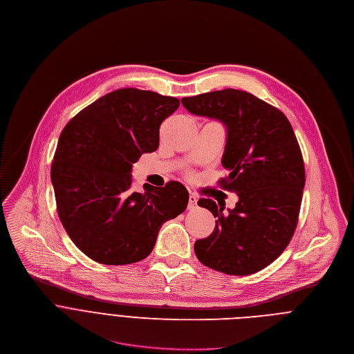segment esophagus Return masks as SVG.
I'll return each instance as SVG.
<instances>
[{"label": "esophagus", "mask_w": 354, "mask_h": 354, "mask_svg": "<svg viewBox=\"0 0 354 354\" xmlns=\"http://www.w3.org/2000/svg\"><path fill=\"white\" fill-rule=\"evenodd\" d=\"M198 196L195 195V194H192V192H189V196H188V209L191 210V209H195L196 206H198Z\"/></svg>", "instance_id": "obj_1"}]
</instances>
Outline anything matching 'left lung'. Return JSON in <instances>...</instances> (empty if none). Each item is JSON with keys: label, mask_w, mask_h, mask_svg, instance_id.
Returning a JSON list of instances; mask_svg holds the SVG:
<instances>
[{"label": "left lung", "mask_w": 354, "mask_h": 354, "mask_svg": "<svg viewBox=\"0 0 354 354\" xmlns=\"http://www.w3.org/2000/svg\"><path fill=\"white\" fill-rule=\"evenodd\" d=\"M181 102L226 125L222 165L230 174L219 184L239 195L229 214L209 198L198 201L218 221L209 237L195 241L196 258L227 274L255 273L285 251L297 226L306 171L295 131L283 113L248 92L223 89Z\"/></svg>", "instance_id": "8db88e82"}]
</instances>
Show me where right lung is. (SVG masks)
Segmentation results:
<instances>
[{
  "mask_svg": "<svg viewBox=\"0 0 354 354\" xmlns=\"http://www.w3.org/2000/svg\"><path fill=\"white\" fill-rule=\"evenodd\" d=\"M180 100L124 88L80 111L62 129L51 163L57 212L69 239L91 259L128 265L147 258L162 225L185 210L177 181L131 191L132 165L159 148L160 124Z\"/></svg>",
  "mask_w": 354,
  "mask_h": 354,
  "instance_id": "right-lung-1",
  "label": "right lung"
}]
</instances>
